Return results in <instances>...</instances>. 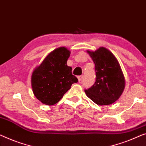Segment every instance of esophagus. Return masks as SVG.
<instances>
[{"label":"esophagus","mask_w":146,"mask_h":146,"mask_svg":"<svg viewBox=\"0 0 146 146\" xmlns=\"http://www.w3.org/2000/svg\"><path fill=\"white\" fill-rule=\"evenodd\" d=\"M78 78V80H79V81H81V80H82V79H83V75H80V76H79V77H77Z\"/></svg>","instance_id":"obj_1"}]
</instances>
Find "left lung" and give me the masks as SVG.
I'll use <instances>...</instances> for the list:
<instances>
[{
  "label": "left lung",
  "instance_id": "obj_1",
  "mask_svg": "<svg viewBox=\"0 0 146 146\" xmlns=\"http://www.w3.org/2000/svg\"><path fill=\"white\" fill-rule=\"evenodd\" d=\"M87 52L95 64L96 80L90 88L84 90L86 96L98 105L114 103L123 93L125 84L118 61L104 47Z\"/></svg>",
  "mask_w": 146,
  "mask_h": 146
}]
</instances>
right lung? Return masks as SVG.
I'll return each instance as SVG.
<instances>
[{
    "mask_svg": "<svg viewBox=\"0 0 146 146\" xmlns=\"http://www.w3.org/2000/svg\"><path fill=\"white\" fill-rule=\"evenodd\" d=\"M70 51L60 47L54 50L35 69L31 76L34 95L46 105L58 103L71 88V84L78 82L72 75V68L67 66Z\"/></svg>",
    "mask_w": 146,
    "mask_h": 146,
    "instance_id": "right-lung-1",
    "label": "right lung"
}]
</instances>
